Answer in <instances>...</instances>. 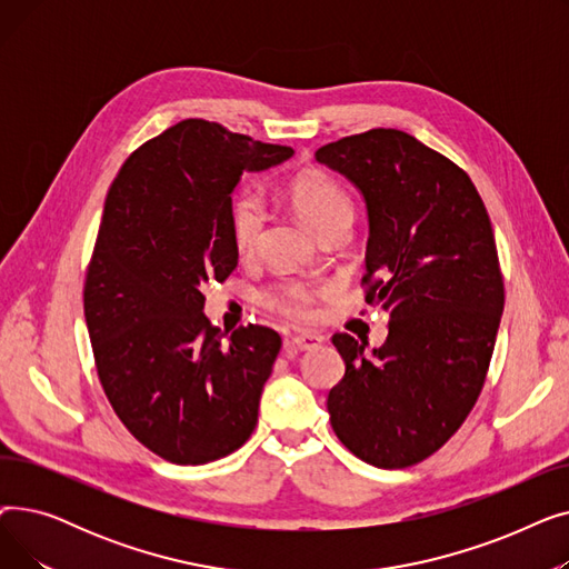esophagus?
I'll return each mask as SVG.
<instances>
[{
  "mask_svg": "<svg viewBox=\"0 0 569 569\" xmlns=\"http://www.w3.org/2000/svg\"><path fill=\"white\" fill-rule=\"evenodd\" d=\"M320 337L318 335H313V332H297V335H292V339H290V343L297 348V350H313V348H318L320 346Z\"/></svg>",
  "mask_w": 569,
  "mask_h": 569,
  "instance_id": "34e87169",
  "label": "esophagus"
}]
</instances>
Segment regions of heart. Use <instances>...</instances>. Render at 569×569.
<instances>
[{
  "mask_svg": "<svg viewBox=\"0 0 569 569\" xmlns=\"http://www.w3.org/2000/svg\"><path fill=\"white\" fill-rule=\"evenodd\" d=\"M286 196L300 219L318 234L335 223H350L352 198L337 177L325 170L297 172ZM228 226L232 247L239 253H253L264 228V204L251 191H237L228 204ZM260 302L290 318H309L313 313V288L302 281H281L260 292Z\"/></svg>",
  "mask_w": 569,
  "mask_h": 569,
  "instance_id": "heart-1",
  "label": "heart"
}]
</instances>
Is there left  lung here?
<instances>
[{
  "instance_id": "8db88e82",
  "label": "left lung",
  "mask_w": 569,
  "mask_h": 569,
  "mask_svg": "<svg viewBox=\"0 0 569 569\" xmlns=\"http://www.w3.org/2000/svg\"><path fill=\"white\" fill-rule=\"evenodd\" d=\"M316 159L367 200L365 300L390 313L373 355L332 337L346 373L330 422L355 457L408 468L459 431L485 387L505 307L493 228L466 170L403 131L348 136Z\"/></svg>"
}]
</instances>
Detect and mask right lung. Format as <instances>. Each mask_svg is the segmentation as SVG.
I'll return each mask as SVG.
<instances>
[{
  "instance_id": "obj_1",
  "label": "right lung",
  "mask_w": 569,
  "mask_h": 569,
  "mask_svg": "<svg viewBox=\"0 0 569 569\" xmlns=\"http://www.w3.org/2000/svg\"><path fill=\"white\" fill-rule=\"evenodd\" d=\"M290 157L184 119L140 144L106 196L82 290L94 365L122 425L170 463L228 457L258 425L281 337L262 325L226 337L202 313V286L237 267L228 204L239 177Z\"/></svg>"
}]
</instances>
